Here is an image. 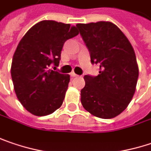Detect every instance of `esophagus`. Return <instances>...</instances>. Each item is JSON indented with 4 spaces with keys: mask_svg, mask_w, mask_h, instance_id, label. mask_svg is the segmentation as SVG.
I'll use <instances>...</instances> for the list:
<instances>
[{
    "mask_svg": "<svg viewBox=\"0 0 151 151\" xmlns=\"http://www.w3.org/2000/svg\"><path fill=\"white\" fill-rule=\"evenodd\" d=\"M70 75H71V77H72V78H75V77H78V75H77L76 73H72Z\"/></svg>",
    "mask_w": 151,
    "mask_h": 151,
    "instance_id": "obj_1",
    "label": "esophagus"
}]
</instances>
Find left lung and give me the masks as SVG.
I'll use <instances>...</instances> for the list:
<instances>
[{
  "instance_id": "obj_1",
  "label": "left lung",
  "mask_w": 151,
  "mask_h": 151,
  "mask_svg": "<svg viewBox=\"0 0 151 151\" xmlns=\"http://www.w3.org/2000/svg\"><path fill=\"white\" fill-rule=\"evenodd\" d=\"M92 64H99L97 76L85 75L81 103L85 110L102 119H111L127 109L135 93L138 67L134 49L113 23L78 24Z\"/></svg>"
}]
</instances>
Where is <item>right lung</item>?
I'll return each mask as SVG.
<instances>
[{"label":"right lung","instance_id":"obj_1","mask_svg":"<svg viewBox=\"0 0 151 151\" xmlns=\"http://www.w3.org/2000/svg\"><path fill=\"white\" fill-rule=\"evenodd\" d=\"M78 34L70 24L42 20L33 25L18 44L11 76L19 101L32 114L45 116L62 105L70 76L50 67L59 66L65 42Z\"/></svg>","mask_w":151,"mask_h":151}]
</instances>
